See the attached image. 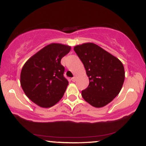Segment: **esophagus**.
Here are the masks:
<instances>
[{
	"instance_id": "obj_1",
	"label": "esophagus",
	"mask_w": 146,
	"mask_h": 146,
	"mask_svg": "<svg viewBox=\"0 0 146 146\" xmlns=\"http://www.w3.org/2000/svg\"><path fill=\"white\" fill-rule=\"evenodd\" d=\"M76 79H77L76 77L74 76V77H73V78H71V80H72V81H73V82H75V80H76Z\"/></svg>"
}]
</instances>
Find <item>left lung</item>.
I'll use <instances>...</instances> for the list:
<instances>
[{
  "label": "left lung",
  "instance_id": "obj_1",
  "mask_svg": "<svg viewBox=\"0 0 146 146\" xmlns=\"http://www.w3.org/2000/svg\"><path fill=\"white\" fill-rule=\"evenodd\" d=\"M74 51L82 62L89 85L82 91L86 102L96 108L109 104L119 93L125 79L123 64L94 43L77 45Z\"/></svg>",
  "mask_w": 146,
  "mask_h": 146
}]
</instances>
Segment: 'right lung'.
I'll list each match as a JSON object with an SVG mask.
<instances>
[{
	"label": "right lung",
	"mask_w": 146,
	"mask_h": 146,
	"mask_svg": "<svg viewBox=\"0 0 146 146\" xmlns=\"http://www.w3.org/2000/svg\"><path fill=\"white\" fill-rule=\"evenodd\" d=\"M71 46L52 43L29 58L22 68L21 85L25 95L42 108H50L61 100L68 84L60 61Z\"/></svg>",
	"instance_id": "obj_1"
}]
</instances>
